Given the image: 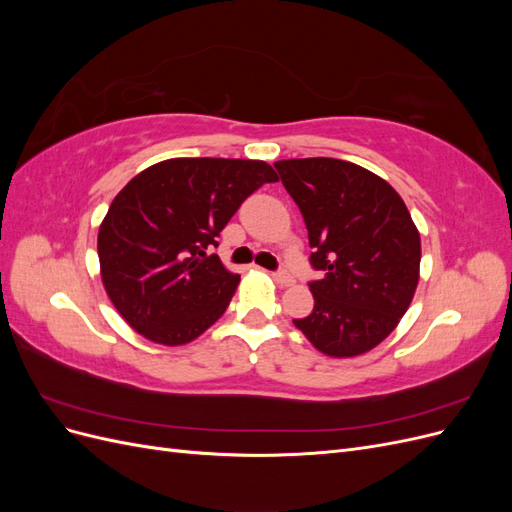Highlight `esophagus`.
Masks as SVG:
<instances>
[{"mask_svg": "<svg viewBox=\"0 0 512 512\" xmlns=\"http://www.w3.org/2000/svg\"><path fill=\"white\" fill-rule=\"evenodd\" d=\"M273 280H275V284L280 286V288H288V286H292V284H294L292 275H290V273H286V271H282V273H275V275H273Z\"/></svg>", "mask_w": 512, "mask_h": 512, "instance_id": "obj_1", "label": "esophagus"}]
</instances>
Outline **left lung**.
Segmentation results:
<instances>
[{"instance_id": "left-lung-1", "label": "left lung", "mask_w": 512, "mask_h": 512, "mask_svg": "<svg viewBox=\"0 0 512 512\" xmlns=\"http://www.w3.org/2000/svg\"><path fill=\"white\" fill-rule=\"evenodd\" d=\"M314 247V312L292 320L331 359H352L389 337L421 277V235L401 196L371 170L335 158L275 162Z\"/></svg>"}]
</instances>
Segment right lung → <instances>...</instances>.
Wrapping results in <instances>:
<instances>
[{"instance_id": "1", "label": "right lung", "mask_w": 512, "mask_h": 512, "mask_svg": "<svg viewBox=\"0 0 512 512\" xmlns=\"http://www.w3.org/2000/svg\"><path fill=\"white\" fill-rule=\"evenodd\" d=\"M273 181L267 162L232 158H170L130 179L98 230L102 284L119 316L162 346L190 344L218 322L241 277L207 250Z\"/></svg>"}]
</instances>
